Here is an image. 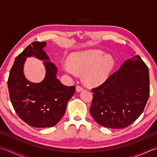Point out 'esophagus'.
<instances>
[{
	"label": "esophagus",
	"mask_w": 157,
	"mask_h": 157,
	"mask_svg": "<svg viewBox=\"0 0 157 157\" xmlns=\"http://www.w3.org/2000/svg\"><path fill=\"white\" fill-rule=\"evenodd\" d=\"M83 90H84V88H83L82 86H79V85H77V86H76L77 92H81Z\"/></svg>",
	"instance_id": "34e87169"
}]
</instances>
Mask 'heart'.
I'll use <instances>...</instances> for the list:
<instances>
[{"mask_svg": "<svg viewBox=\"0 0 157 157\" xmlns=\"http://www.w3.org/2000/svg\"><path fill=\"white\" fill-rule=\"evenodd\" d=\"M70 63H63V71L73 77L77 73H83L84 80L92 85L104 83L115 67L113 56L98 50L75 53L70 57Z\"/></svg>", "mask_w": 157, "mask_h": 157, "instance_id": "heart-1", "label": "heart"}]
</instances>
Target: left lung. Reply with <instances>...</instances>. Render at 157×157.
Instances as JSON below:
<instances>
[{
	"instance_id": "1",
	"label": "left lung",
	"mask_w": 157,
	"mask_h": 157,
	"mask_svg": "<svg viewBox=\"0 0 157 157\" xmlns=\"http://www.w3.org/2000/svg\"><path fill=\"white\" fill-rule=\"evenodd\" d=\"M92 91L90 111L95 121L105 128H125L139 117L148 101V67L140 56L136 55Z\"/></svg>"
}]
</instances>
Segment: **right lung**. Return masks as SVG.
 Returning a JSON list of instances; mask_svg holds the SVG:
<instances>
[{"label":"right lung","mask_w":157,"mask_h":157,"mask_svg":"<svg viewBox=\"0 0 157 157\" xmlns=\"http://www.w3.org/2000/svg\"><path fill=\"white\" fill-rule=\"evenodd\" d=\"M45 42H34L17 56L10 71L8 89L10 100L17 114L34 128L55 125L64 115L68 101L75 93V86L63 85L56 78L57 68L49 61L43 50ZM34 56L44 59L45 79L40 83L29 82L23 74L27 57Z\"/></svg>","instance_id":"add662e5"}]
</instances>
